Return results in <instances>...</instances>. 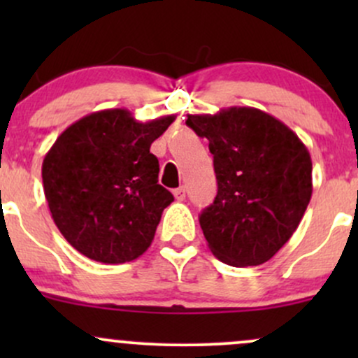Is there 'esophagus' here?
Listing matches in <instances>:
<instances>
[{"mask_svg":"<svg viewBox=\"0 0 358 358\" xmlns=\"http://www.w3.org/2000/svg\"><path fill=\"white\" fill-rule=\"evenodd\" d=\"M173 195H175V199L178 200V202H182V200H185V187L175 188V190H173Z\"/></svg>","mask_w":358,"mask_h":358,"instance_id":"obj_1","label":"esophagus"}]
</instances>
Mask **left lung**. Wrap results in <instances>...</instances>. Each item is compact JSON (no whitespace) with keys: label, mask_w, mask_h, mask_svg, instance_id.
Segmentation results:
<instances>
[{"label":"left lung","mask_w":358,"mask_h":358,"mask_svg":"<svg viewBox=\"0 0 358 358\" xmlns=\"http://www.w3.org/2000/svg\"><path fill=\"white\" fill-rule=\"evenodd\" d=\"M213 155L215 200L200 215L208 249L229 266L269 261L298 229L310 203L311 156L296 133L256 108L188 114Z\"/></svg>","instance_id":"8db88e82"}]
</instances>
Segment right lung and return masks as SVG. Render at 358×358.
<instances>
[{"label":"right lung","mask_w":358,"mask_h":358,"mask_svg":"<svg viewBox=\"0 0 358 358\" xmlns=\"http://www.w3.org/2000/svg\"><path fill=\"white\" fill-rule=\"evenodd\" d=\"M175 114L139 122L127 109L87 114L57 138L42 165L43 192L62 236L104 264L146 252L173 195L150 153Z\"/></svg>","instance_id":"right-lung-1"}]
</instances>
